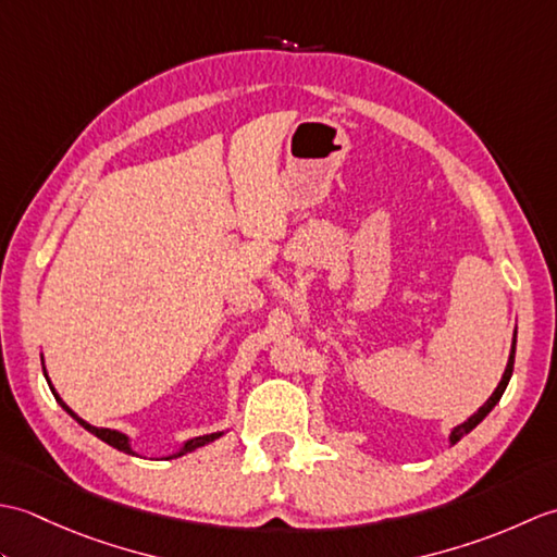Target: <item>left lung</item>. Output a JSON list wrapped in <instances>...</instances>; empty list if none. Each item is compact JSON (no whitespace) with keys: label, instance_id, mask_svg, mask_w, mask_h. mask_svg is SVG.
Wrapping results in <instances>:
<instances>
[{"label":"left lung","instance_id":"1","mask_svg":"<svg viewBox=\"0 0 557 557\" xmlns=\"http://www.w3.org/2000/svg\"><path fill=\"white\" fill-rule=\"evenodd\" d=\"M515 349H517V330H515V339H512V351H510V361H507V369H505V373H503V381L498 383V387H495V393L488 397V401H486V405H483L476 413H474V417H471V419H467L465 423H461V425H457V429H453V433H449V443H457V441H461V437H465L469 431H474L476 429V425L483 421V419H486L488 417V413H491V409L495 407V405H498V401H500V397H503V393H505V387H507V383H510V377H512V369H515Z\"/></svg>","mask_w":557,"mask_h":557}]
</instances>
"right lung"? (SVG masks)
I'll return each instance as SVG.
<instances>
[{"mask_svg":"<svg viewBox=\"0 0 557 557\" xmlns=\"http://www.w3.org/2000/svg\"><path fill=\"white\" fill-rule=\"evenodd\" d=\"M42 371H45V366H42ZM47 375V373H45ZM52 387V385H50ZM52 395L57 397V401H59V405H62L69 413H71V417H74L81 425H83V429H86V431H90L92 435H98L100 437V441H104V443H108V445H112V447H116V449H122V453H126V455H134V449L132 447H128V437L124 435V433H120V431H112V429H96V425H90L88 421H83L81 417H76V413L74 411H71L66 405H64V401H62V397H59L57 393H54V387H52ZM222 433H210V435H200V437H194V441H188L182 449H180V453H176V455H172V457H182V455H186V453H191V449H196V447H200V445H206V443H210V441H215V437H220ZM170 457V459H172Z\"/></svg>","mask_w":557,"mask_h":557,"instance_id":"1","label":"right lung"}]
</instances>
